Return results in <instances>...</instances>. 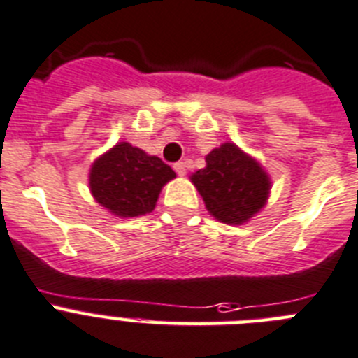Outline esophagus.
<instances>
[{
    "label": "esophagus",
    "instance_id": "obj_1",
    "mask_svg": "<svg viewBox=\"0 0 358 358\" xmlns=\"http://www.w3.org/2000/svg\"><path fill=\"white\" fill-rule=\"evenodd\" d=\"M173 168H175V171L178 173L180 176H183L187 173V168H185V162H176L175 166H173Z\"/></svg>",
    "mask_w": 358,
    "mask_h": 358
}]
</instances>
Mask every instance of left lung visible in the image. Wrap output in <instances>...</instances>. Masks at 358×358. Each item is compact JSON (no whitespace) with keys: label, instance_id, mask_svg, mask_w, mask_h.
<instances>
[{"label":"left lung","instance_id":"1","mask_svg":"<svg viewBox=\"0 0 358 358\" xmlns=\"http://www.w3.org/2000/svg\"><path fill=\"white\" fill-rule=\"evenodd\" d=\"M206 210L226 224H242L268 198L270 182L259 164L238 146L224 143L206 155V168L190 176Z\"/></svg>","mask_w":358,"mask_h":358}]
</instances>
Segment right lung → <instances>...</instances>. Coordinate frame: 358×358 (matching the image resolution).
Segmentation results:
<instances>
[{
    "mask_svg": "<svg viewBox=\"0 0 358 358\" xmlns=\"http://www.w3.org/2000/svg\"><path fill=\"white\" fill-rule=\"evenodd\" d=\"M175 176V171L159 157L120 143L95 160L90 173V189L93 198L115 215L138 217L155 208L160 189Z\"/></svg>",
    "mask_w": 358,
    "mask_h": 358,
    "instance_id": "add662e5",
    "label": "right lung"
}]
</instances>
